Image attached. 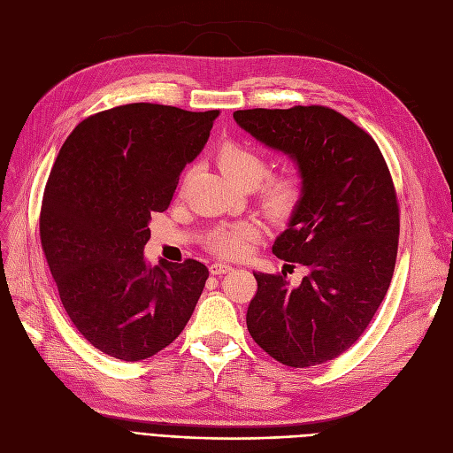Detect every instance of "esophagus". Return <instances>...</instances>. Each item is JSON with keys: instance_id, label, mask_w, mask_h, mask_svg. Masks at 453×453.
Instances as JSON below:
<instances>
[{"instance_id": "esophagus-1", "label": "esophagus", "mask_w": 453, "mask_h": 453, "mask_svg": "<svg viewBox=\"0 0 453 453\" xmlns=\"http://www.w3.org/2000/svg\"><path fill=\"white\" fill-rule=\"evenodd\" d=\"M232 272V266L230 265H225V263H213L210 266V273L211 276H221V273H228Z\"/></svg>"}]
</instances>
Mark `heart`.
<instances>
[{
    "mask_svg": "<svg viewBox=\"0 0 453 453\" xmlns=\"http://www.w3.org/2000/svg\"><path fill=\"white\" fill-rule=\"evenodd\" d=\"M217 164L240 187L245 183L257 185L268 172V160L257 147L234 140L225 142L217 149ZM304 190V177L298 172H280L266 177L258 200L272 219L283 221L298 210ZM258 238L260 228L255 223L238 221L211 230L205 245L217 255L236 258L248 253L250 245Z\"/></svg>",
    "mask_w": 453,
    "mask_h": 453,
    "instance_id": "obj_1",
    "label": "heart"
}]
</instances>
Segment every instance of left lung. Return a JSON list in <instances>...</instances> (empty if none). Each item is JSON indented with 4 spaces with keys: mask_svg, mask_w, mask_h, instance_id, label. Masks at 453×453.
I'll return each instance as SVG.
<instances>
[{
    "mask_svg": "<svg viewBox=\"0 0 453 453\" xmlns=\"http://www.w3.org/2000/svg\"><path fill=\"white\" fill-rule=\"evenodd\" d=\"M234 120L258 142L296 160L304 198L273 255L310 270L253 272L248 331L276 361L306 368L336 359L372 321L393 278L399 202L372 135L325 105L240 109Z\"/></svg>",
    "mask_w": 453,
    "mask_h": 453,
    "instance_id": "obj_1",
    "label": "left lung"
}]
</instances>
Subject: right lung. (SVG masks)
<instances>
[{
    "mask_svg": "<svg viewBox=\"0 0 453 453\" xmlns=\"http://www.w3.org/2000/svg\"><path fill=\"white\" fill-rule=\"evenodd\" d=\"M213 111L127 104L81 120L52 164L39 236L62 304L90 344L143 361L181 334L210 272L195 258L149 268L153 213L170 208Z\"/></svg>",
    "mask_w": 453,
    "mask_h": 453,
    "instance_id": "obj_1",
    "label": "right lung"
}]
</instances>
